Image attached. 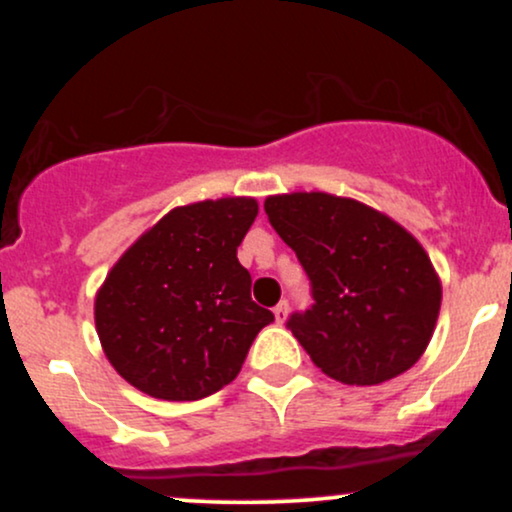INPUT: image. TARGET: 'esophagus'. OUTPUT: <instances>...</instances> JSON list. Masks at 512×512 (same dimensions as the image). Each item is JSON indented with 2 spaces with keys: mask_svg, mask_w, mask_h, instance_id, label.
<instances>
[{
  "mask_svg": "<svg viewBox=\"0 0 512 512\" xmlns=\"http://www.w3.org/2000/svg\"><path fill=\"white\" fill-rule=\"evenodd\" d=\"M274 317H276V322H279V325H284L286 317H289V303L281 301L279 305H276V308H274Z\"/></svg>",
  "mask_w": 512,
  "mask_h": 512,
  "instance_id": "34e87169",
  "label": "esophagus"
}]
</instances>
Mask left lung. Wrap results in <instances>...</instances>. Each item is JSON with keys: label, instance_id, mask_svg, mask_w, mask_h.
Returning a JSON list of instances; mask_svg holds the SVG:
<instances>
[{"label": "left lung", "instance_id": "left-lung-1", "mask_svg": "<svg viewBox=\"0 0 512 512\" xmlns=\"http://www.w3.org/2000/svg\"><path fill=\"white\" fill-rule=\"evenodd\" d=\"M264 211L313 286L315 303L286 327L315 366L344 385H378L414 366L443 298L419 240L373 207L327 192L267 197Z\"/></svg>", "mask_w": 512, "mask_h": 512}]
</instances>
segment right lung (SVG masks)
<instances>
[{"label":"right lung","mask_w":512,"mask_h":512,"mask_svg":"<svg viewBox=\"0 0 512 512\" xmlns=\"http://www.w3.org/2000/svg\"><path fill=\"white\" fill-rule=\"evenodd\" d=\"M257 216L252 197L168 211L129 248L96 296L105 356L156 399L195 402L236 380L257 332L274 320L250 296L238 245Z\"/></svg>","instance_id":"right-lung-1"}]
</instances>
